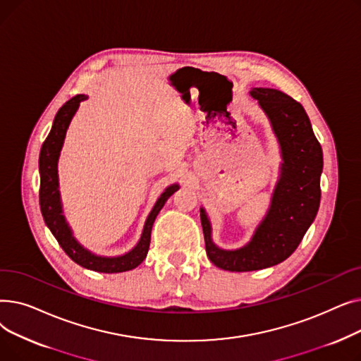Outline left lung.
<instances>
[{
  "label": "left lung",
  "mask_w": 361,
  "mask_h": 361,
  "mask_svg": "<svg viewBox=\"0 0 361 361\" xmlns=\"http://www.w3.org/2000/svg\"><path fill=\"white\" fill-rule=\"evenodd\" d=\"M250 97L267 114L282 162L269 209L243 247H218L211 221L200 207L206 255L215 267L231 272L271 268L290 257L314 221L320 203L324 154L305 108L276 89L253 87Z\"/></svg>",
  "instance_id": "1"
}]
</instances>
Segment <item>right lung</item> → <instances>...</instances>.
<instances>
[{
  "instance_id": "1",
  "label": "right lung",
  "mask_w": 361,
  "mask_h": 361,
  "mask_svg": "<svg viewBox=\"0 0 361 361\" xmlns=\"http://www.w3.org/2000/svg\"><path fill=\"white\" fill-rule=\"evenodd\" d=\"M86 94H75L74 98L67 101L56 112L52 127L48 137L45 139L41 154H39V176H41V187H39V204L44 221L55 240L59 241L61 249L67 253V256L80 267L104 274H118L137 268L139 264L146 259L149 244H150V233L152 225H154L158 214L164 207L165 202L173 196L180 185L171 184L158 197L157 203L152 207L150 214L145 221V226L137 244L130 252L121 256H99L90 250L85 249L83 245L75 240L73 235L71 226L66 221L64 209L61 203L60 193V180H59V159L61 155V149L64 145V139L67 135L68 126L78 112L80 102L86 101Z\"/></svg>"
}]
</instances>
